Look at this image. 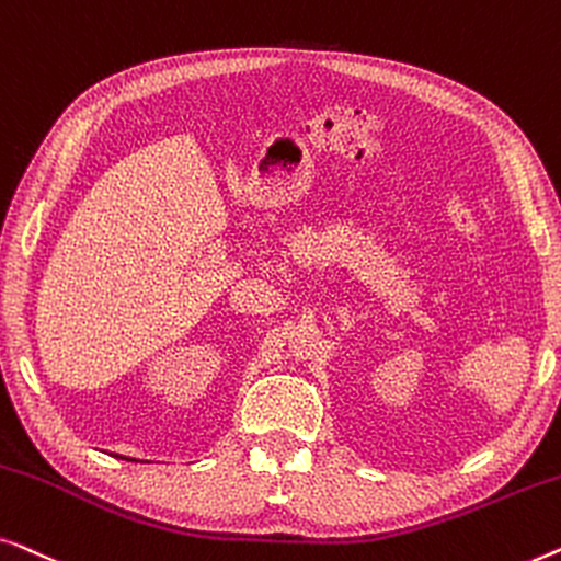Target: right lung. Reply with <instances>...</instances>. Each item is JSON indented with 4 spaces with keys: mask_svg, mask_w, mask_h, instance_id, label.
Instances as JSON below:
<instances>
[{
    "mask_svg": "<svg viewBox=\"0 0 561 561\" xmlns=\"http://www.w3.org/2000/svg\"><path fill=\"white\" fill-rule=\"evenodd\" d=\"M116 457H122V455H116ZM124 460H129V457H124Z\"/></svg>",
    "mask_w": 561,
    "mask_h": 561,
    "instance_id": "add662e5",
    "label": "right lung"
}]
</instances>
